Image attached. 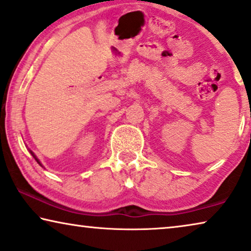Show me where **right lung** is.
I'll return each mask as SVG.
<instances>
[{
	"label": "right lung",
	"mask_w": 251,
	"mask_h": 251,
	"mask_svg": "<svg viewBox=\"0 0 251 251\" xmlns=\"http://www.w3.org/2000/svg\"><path fill=\"white\" fill-rule=\"evenodd\" d=\"M29 152H30V154H31V155L33 156V158H35V160H36V161H37V163H38V164H39V166H42V167H43V164H42V163H40V161H39V159H38V158H37V156L35 155V153H33V152L31 151V150H29Z\"/></svg>",
	"instance_id": "obj_1"
}]
</instances>
